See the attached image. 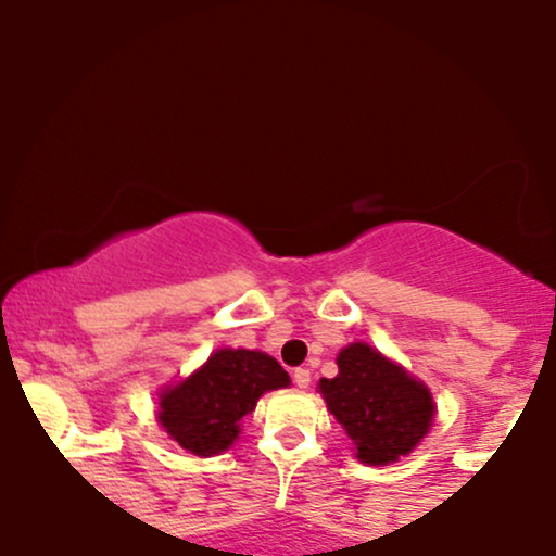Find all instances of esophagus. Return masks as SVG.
<instances>
[{
	"mask_svg": "<svg viewBox=\"0 0 556 556\" xmlns=\"http://www.w3.org/2000/svg\"><path fill=\"white\" fill-rule=\"evenodd\" d=\"M292 379H295V384L300 389H305L311 384V371L308 368H295V374H292Z\"/></svg>",
	"mask_w": 556,
	"mask_h": 556,
	"instance_id": "obj_1",
	"label": "esophagus"
}]
</instances>
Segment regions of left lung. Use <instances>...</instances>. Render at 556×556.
<instances>
[{"mask_svg":"<svg viewBox=\"0 0 556 556\" xmlns=\"http://www.w3.org/2000/svg\"><path fill=\"white\" fill-rule=\"evenodd\" d=\"M337 366L340 374L318 381V389L355 442L358 460L387 465L407 455L433 420L429 389L366 342L348 344Z\"/></svg>","mask_w":556,"mask_h":556,"instance_id":"obj_1","label":"left lung"}]
</instances>
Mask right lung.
<instances>
[{"mask_svg":"<svg viewBox=\"0 0 556 556\" xmlns=\"http://www.w3.org/2000/svg\"><path fill=\"white\" fill-rule=\"evenodd\" d=\"M290 384V376L271 355L256 350H216L206 366L167 389L159 402V420L182 450L212 457L238 439L240 418L258 397Z\"/></svg>","mask_w":556,"mask_h":556,"instance_id":"add662e5","label":"right lung"}]
</instances>
